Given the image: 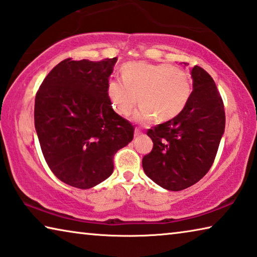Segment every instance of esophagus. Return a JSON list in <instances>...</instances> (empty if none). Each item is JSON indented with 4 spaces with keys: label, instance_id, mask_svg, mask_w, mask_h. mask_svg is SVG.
<instances>
[{
    "label": "esophagus",
    "instance_id": "34e87169",
    "mask_svg": "<svg viewBox=\"0 0 257 257\" xmlns=\"http://www.w3.org/2000/svg\"><path fill=\"white\" fill-rule=\"evenodd\" d=\"M141 134H142V132H141V130H140V128H139V127H137V128H136V131H134V136H136V137H140V136H141Z\"/></svg>",
    "mask_w": 257,
    "mask_h": 257
}]
</instances>
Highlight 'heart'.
I'll return each mask as SVG.
<instances>
[{"label": "heart", "mask_w": 257, "mask_h": 257, "mask_svg": "<svg viewBox=\"0 0 257 257\" xmlns=\"http://www.w3.org/2000/svg\"><path fill=\"white\" fill-rule=\"evenodd\" d=\"M120 74L121 79L113 78L107 84L108 98L120 116H128L138 101L141 108L136 113L137 119L154 118L164 123L179 116L190 100V77L178 67L127 62L120 68Z\"/></svg>", "instance_id": "1"}]
</instances>
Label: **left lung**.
<instances>
[{
	"instance_id": "left-lung-1",
	"label": "left lung",
	"mask_w": 257,
	"mask_h": 257,
	"mask_svg": "<svg viewBox=\"0 0 257 257\" xmlns=\"http://www.w3.org/2000/svg\"><path fill=\"white\" fill-rule=\"evenodd\" d=\"M191 76L192 93L183 111L147 131L154 147L142 158V167L148 178L171 191L183 190L204 178L225 127L223 100L211 75L195 66Z\"/></svg>"
}]
</instances>
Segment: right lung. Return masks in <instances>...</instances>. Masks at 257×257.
I'll list each match as a JSON object with an SVG mask.
<instances>
[{"mask_svg":"<svg viewBox=\"0 0 257 257\" xmlns=\"http://www.w3.org/2000/svg\"><path fill=\"white\" fill-rule=\"evenodd\" d=\"M117 57L59 62L35 96L34 120L52 173L90 189L111 175L113 156L133 140L134 126L113 111L107 94Z\"/></svg>","mask_w":257,"mask_h":257,"instance_id":"obj_1","label":"right lung"}]
</instances>
